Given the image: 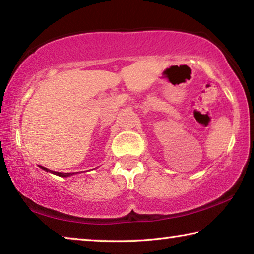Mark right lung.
Returning a JSON list of instances; mask_svg holds the SVG:
<instances>
[{
    "label": "right lung",
    "mask_w": 254,
    "mask_h": 254,
    "mask_svg": "<svg viewBox=\"0 0 254 254\" xmlns=\"http://www.w3.org/2000/svg\"><path fill=\"white\" fill-rule=\"evenodd\" d=\"M40 168H41V169H44V170H46V171H48V173H51V174L57 175V176H59V177H69V176H72V175H74V173H57V171L49 170L48 168H45V167H42V166H40Z\"/></svg>",
    "instance_id": "right-lung-1"
}]
</instances>
